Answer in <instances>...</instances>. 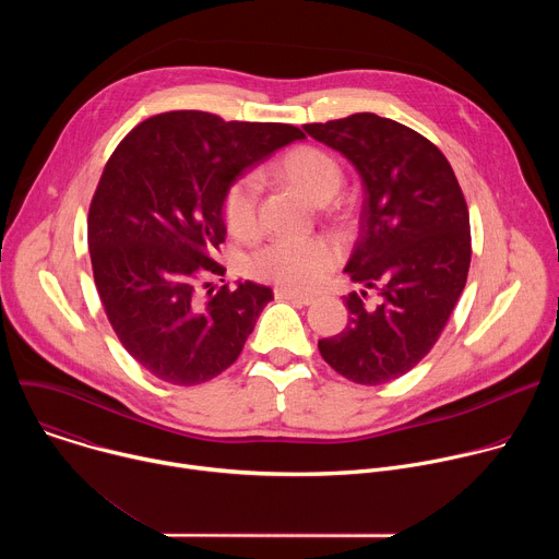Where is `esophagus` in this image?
Segmentation results:
<instances>
[{
	"label": "esophagus",
	"mask_w": 559,
	"mask_h": 559,
	"mask_svg": "<svg viewBox=\"0 0 559 559\" xmlns=\"http://www.w3.org/2000/svg\"><path fill=\"white\" fill-rule=\"evenodd\" d=\"M276 296H278V298H289V300H294V302H298V305H311V302L316 300L313 294L296 292V289H287V287H278V289H276Z\"/></svg>",
	"instance_id": "1"
}]
</instances>
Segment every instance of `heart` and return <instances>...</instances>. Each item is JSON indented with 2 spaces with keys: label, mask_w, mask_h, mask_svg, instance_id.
<instances>
[{
  "label": "heart",
  "mask_w": 559,
  "mask_h": 559,
  "mask_svg": "<svg viewBox=\"0 0 559 559\" xmlns=\"http://www.w3.org/2000/svg\"><path fill=\"white\" fill-rule=\"evenodd\" d=\"M272 177L292 188L313 205L330 203L343 186V168L336 158L313 145H298L283 154L272 166ZM259 188L252 179H238L229 186L223 201V214L229 231L238 238L257 234ZM338 261V250L328 238L309 241H276L259 252L252 272L285 287H311Z\"/></svg>",
  "instance_id": "1"
}]
</instances>
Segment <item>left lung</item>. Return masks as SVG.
<instances>
[{
  "mask_svg": "<svg viewBox=\"0 0 559 559\" xmlns=\"http://www.w3.org/2000/svg\"><path fill=\"white\" fill-rule=\"evenodd\" d=\"M302 128L347 158L365 192L360 234L345 265L362 289L345 296L347 328L318 341V349L341 376L382 384L429 354L464 289L466 201L444 154L403 123L358 112Z\"/></svg>",
  "mask_w": 559,
  "mask_h": 559,
  "instance_id": "1",
  "label": "left lung"
}]
</instances>
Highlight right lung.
Masks as SVG:
<instances>
[{
	"label": "right lung",
	"mask_w": 559,
	"mask_h": 559,
	"mask_svg": "<svg viewBox=\"0 0 559 559\" xmlns=\"http://www.w3.org/2000/svg\"><path fill=\"white\" fill-rule=\"evenodd\" d=\"M296 126L223 121L177 110L139 123L108 158L88 214V250L108 321L152 376L201 384L241 354L270 287L203 283L225 238L223 201Z\"/></svg>",
	"instance_id": "obj_1"
}]
</instances>
